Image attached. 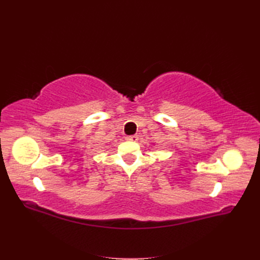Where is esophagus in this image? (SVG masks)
<instances>
[{
    "label": "esophagus",
    "mask_w": 260,
    "mask_h": 260,
    "mask_svg": "<svg viewBox=\"0 0 260 260\" xmlns=\"http://www.w3.org/2000/svg\"><path fill=\"white\" fill-rule=\"evenodd\" d=\"M125 139L129 140V141H132V142H137V141L139 140V137L137 135H135V136H129V137H127Z\"/></svg>",
    "instance_id": "1"
}]
</instances>
